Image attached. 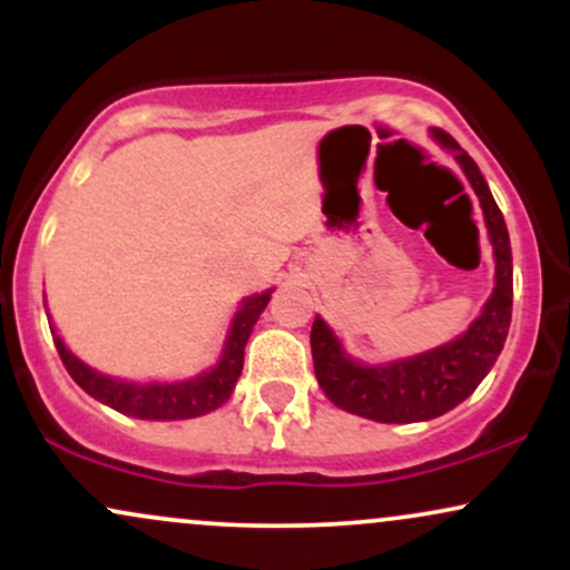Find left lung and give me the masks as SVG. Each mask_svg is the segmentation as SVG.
I'll return each instance as SVG.
<instances>
[{
	"label": "left lung",
	"mask_w": 570,
	"mask_h": 570,
	"mask_svg": "<svg viewBox=\"0 0 570 570\" xmlns=\"http://www.w3.org/2000/svg\"><path fill=\"white\" fill-rule=\"evenodd\" d=\"M434 136L442 147L453 149L480 198L495 254V289L482 316L453 343L385 367H362L351 362L330 326L322 318L313 322V370L324 394L340 410L377 423L431 421L461 404L495 364L512 324V246L507 222L469 153H463L448 130H434Z\"/></svg>",
	"instance_id": "8db88e82"
}]
</instances>
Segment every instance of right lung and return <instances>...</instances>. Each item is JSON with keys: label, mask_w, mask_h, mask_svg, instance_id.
Listing matches in <instances>:
<instances>
[{"label": "right lung", "mask_w": 570, "mask_h": 570, "mask_svg": "<svg viewBox=\"0 0 570 570\" xmlns=\"http://www.w3.org/2000/svg\"><path fill=\"white\" fill-rule=\"evenodd\" d=\"M271 303V292L254 294L244 299L240 311L235 313L230 335H227L225 353H222L219 364L206 375L195 377V381L174 383V385H134L112 381L107 375H98L96 370L85 367L77 356H71L61 337L56 340L58 356H61L63 367L75 383L80 385L85 394H90L98 402L109 404V407L122 412L130 417H147V421H185V417H198L206 412L222 407L233 394L235 383H238L240 370H244V348L246 340L252 335V326L257 324L259 313Z\"/></svg>", "instance_id": "obj_1"}]
</instances>
